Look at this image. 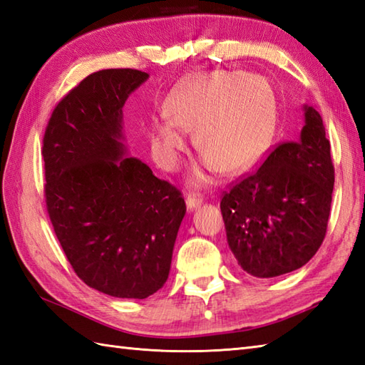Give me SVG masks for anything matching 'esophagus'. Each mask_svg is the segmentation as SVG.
I'll use <instances>...</instances> for the list:
<instances>
[{
	"label": "esophagus",
	"instance_id": "obj_1",
	"mask_svg": "<svg viewBox=\"0 0 365 365\" xmlns=\"http://www.w3.org/2000/svg\"><path fill=\"white\" fill-rule=\"evenodd\" d=\"M200 204H202V197H200V196H196V195H188L187 196L188 210H195V208L199 207Z\"/></svg>",
	"mask_w": 365,
	"mask_h": 365
}]
</instances>
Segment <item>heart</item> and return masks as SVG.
<instances>
[{
  "label": "heart",
  "instance_id": "b5f03b06",
  "mask_svg": "<svg viewBox=\"0 0 365 365\" xmlns=\"http://www.w3.org/2000/svg\"><path fill=\"white\" fill-rule=\"evenodd\" d=\"M165 120L149 128L152 150L165 169H174L185 149L182 130H192L202 168L240 174L250 169L274 135V103L268 84L242 72H207L177 83L163 102ZM204 170L195 182L204 183Z\"/></svg>",
  "mask_w": 365,
  "mask_h": 365
}]
</instances>
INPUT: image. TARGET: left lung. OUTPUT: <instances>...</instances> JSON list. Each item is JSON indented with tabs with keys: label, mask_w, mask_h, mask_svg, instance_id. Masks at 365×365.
Wrapping results in <instances>:
<instances>
[{
	"label": "left lung",
	"mask_w": 365,
	"mask_h": 365,
	"mask_svg": "<svg viewBox=\"0 0 365 365\" xmlns=\"http://www.w3.org/2000/svg\"><path fill=\"white\" fill-rule=\"evenodd\" d=\"M334 166L319 111L304 105L299 141L279 144L221 199L227 243L255 277H276L311 260L327 235Z\"/></svg>",
	"instance_id": "8db88e82"
}]
</instances>
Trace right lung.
Listing matches in <instances>:
<instances>
[{
  "mask_svg": "<svg viewBox=\"0 0 365 365\" xmlns=\"http://www.w3.org/2000/svg\"><path fill=\"white\" fill-rule=\"evenodd\" d=\"M147 78L135 68L86 76L54 108L43 136L54 234L81 281L114 298L144 299L165 285L187 213L180 191L123 144L122 108Z\"/></svg>",
  "mask_w": 365,
  "mask_h": 365,
  "instance_id": "obj_1",
  "label": "right lung"
}]
</instances>
